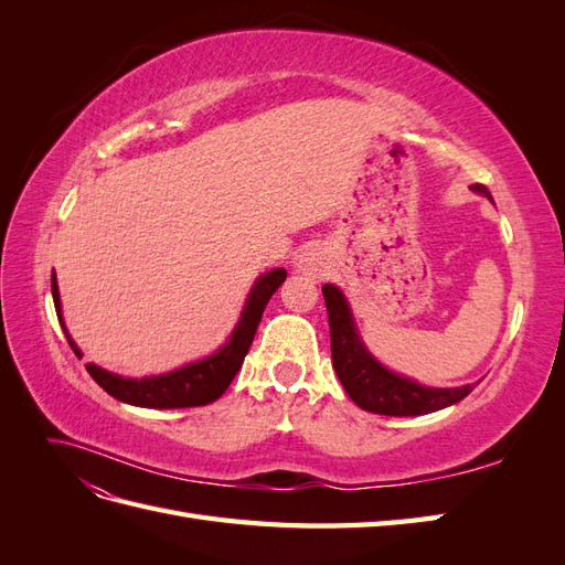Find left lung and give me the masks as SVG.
<instances>
[{
	"instance_id": "8db88e82",
	"label": "left lung",
	"mask_w": 565,
	"mask_h": 565,
	"mask_svg": "<svg viewBox=\"0 0 565 565\" xmlns=\"http://www.w3.org/2000/svg\"><path fill=\"white\" fill-rule=\"evenodd\" d=\"M471 191L483 193L492 200L483 183H473ZM322 297L330 318L332 367L358 407L374 415L413 417L436 413V409L448 407L471 393V384L459 388H429L388 372L374 361L365 351L363 341L358 339L344 295L334 285H322Z\"/></svg>"
}]
</instances>
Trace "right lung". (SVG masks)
<instances>
[{
  "mask_svg": "<svg viewBox=\"0 0 565 565\" xmlns=\"http://www.w3.org/2000/svg\"><path fill=\"white\" fill-rule=\"evenodd\" d=\"M285 278H287V270L276 268L256 280V285L249 292V299L245 303L243 318H241V322H237V328L233 330L228 344L224 349H218L214 355L204 358V361H200V363L162 374V377H146V380L117 377V374L100 370L92 363L87 365V372L92 374L94 382L100 388L110 393L113 398L129 403V405L167 409V407H198V405L214 403L221 393L228 388L237 370L243 367V361L252 347L256 328H259L266 303L273 297V292H276V289L285 282ZM51 295H54V306H56L58 322L65 332L67 344L73 347L75 353H79L75 341L71 339V334H67L65 324H63L58 285L54 278H51Z\"/></svg>",
  "mask_w": 565,
  "mask_h": 565,
  "instance_id": "1",
  "label": "right lung"
}]
</instances>
